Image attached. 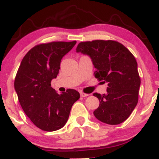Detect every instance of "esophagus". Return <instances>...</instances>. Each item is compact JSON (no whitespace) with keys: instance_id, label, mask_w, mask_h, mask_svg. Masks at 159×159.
Listing matches in <instances>:
<instances>
[{"instance_id":"obj_1","label":"esophagus","mask_w":159,"mask_h":159,"mask_svg":"<svg viewBox=\"0 0 159 159\" xmlns=\"http://www.w3.org/2000/svg\"><path fill=\"white\" fill-rule=\"evenodd\" d=\"M80 96H81V97H87V96H89V95L87 94V93H84L81 92V93H80Z\"/></svg>"}]
</instances>
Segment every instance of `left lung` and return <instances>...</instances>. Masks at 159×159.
Listing matches in <instances>:
<instances>
[{
    "label": "left lung",
    "mask_w": 159,
    "mask_h": 159,
    "mask_svg": "<svg viewBox=\"0 0 159 159\" xmlns=\"http://www.w3.org/2000/svg\"><path fill=\"white\" fill-rule=\"evenodd\" d=\"M76 52L88 55L96 69L95 77L108 83L106 93H93L100 102L95 117L107 124L123 123L138 102L141 81L135 57L122 44L112 40L81 42Z\"/></svg>",
    "instance_id": "left-lung-1"
}]
</instances>
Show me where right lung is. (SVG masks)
Wrapping results in <instances>:
<instances>
[{"label":"right lung","instance_id":"right-lung-1","mask_svg":"<svg viewBox=\"0 0 159 159\" xmlns=\"http://www.w3.org/2000/svg\"><path fill=\"white\" fill-rule=\"evenodd\" d=\"M77 42H56L37 45L25 55L14 80V89L22 110L43 131L63 127L79 92L73 89L59 94L51 87L61 69V59Z\"/></svg>","mask_w":159,"mask_h":159}]
</instances>
